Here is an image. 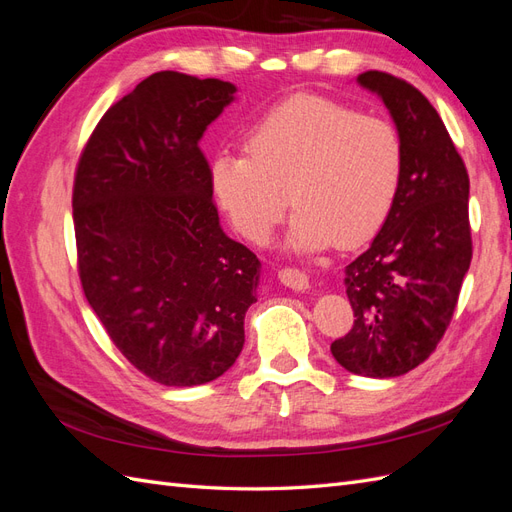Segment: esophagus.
I'll return each instance as SVG.
<instances>
[{
    "label": "esophagus",
    "mask_w": 512,
    "mask_h": 512,
    "mask_svg": "<svg viewBox=\"0 0 512 512\" xmlns=\"http://www.w3.org/2000/svg\"><path fill=\"white\" fill-rule=\"evenodd\" d=\"M277 277H280V282L292 290H307L309 288V277L305 271L301 269H294V267H284L280 273H277Z\"/></svg>",
    "instance_id": "34e87169"
}]
</instances>
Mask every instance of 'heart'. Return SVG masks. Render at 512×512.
Returning a JSON list of instances; mask_svg holds the SVG:
<instances>
[{
	"instance_id": "heart-1",
	"label": "heart",
	"mask_w": 512,
	"mask_h": 512,
	"mask_svg": "<svg viewBox=\"0 0 512 512\" xmlns=\"http://www.w3.org/2000/svg\"><path fill=\"white\" fill-rule=\"evenodd\" d=\"M243 147L245 156L213 160L211 188L230 224L252 243L265 241L292 203L294 250H322L333 241L352 250L376 235L395 205L404 170L395 128L335 100H286L247 132Z\"/></svg>"
}]
</instances>
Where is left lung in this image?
<instances>
[{"label":"left lung","instance_id":"8db88e82","mask_svg":"<svg viewBox=\"0 0 512 512\" xmlns=\"http://www.w3.org/2000/svg\"><path fill=\"white\" fill-rule=\"evenodd\" d=\"M399 132L404 170L389 218L346 267L352 329L331 352L350 374L395 378L418 367L453 320L472 262L470 177L436 108L404 79L367 70Z\"/></svg>","mask_w":512,"mask_h":512}]
</instances>
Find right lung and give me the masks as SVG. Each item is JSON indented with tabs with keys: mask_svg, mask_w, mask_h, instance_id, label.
I'll return each instance as SVG.
<instances>
[{
	"mask_svg": "<svg viewBox=\"0 0 512 512\" xmlns=\"http://www.w3.org/2000/svg\"><path fill=\"white\" fill-rule=\"evenodd\" d=\"M235 85L156 72L115 102L74 173L76 267L106 335L164 386L220 378L243 350L258 258L220 228L198 141Z\"/></svg>",
	"mask_w": 512,
	"mask_h": 512,
	"instance_id": "obj_1",
	"label": "right lung"
}]
</instances>
